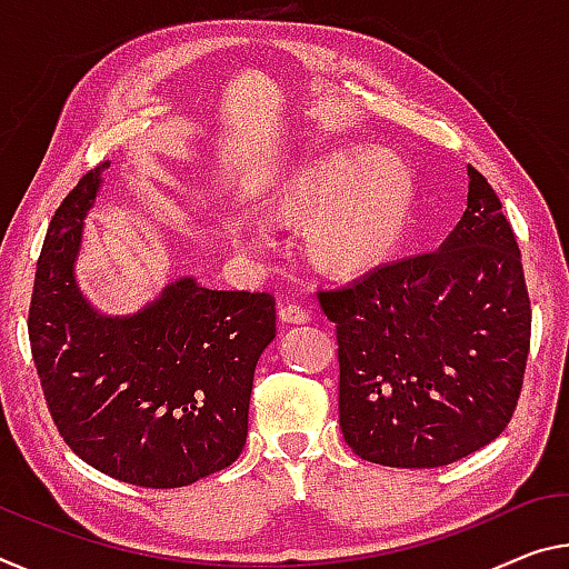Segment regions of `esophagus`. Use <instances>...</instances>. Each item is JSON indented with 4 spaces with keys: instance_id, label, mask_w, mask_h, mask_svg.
I'll return each mask as SVG.
<instances>
[{
    "instance_id": "esophagus-1",
    "label": "esophagus",
    "mask_w": 569,
    "mask_h": 569,
    "mask_svg": "<svg viewBox=\"0 0 569 569\" xmlns=\"http://www.w3.org/2000/svg\"><path fill=\"white\" fill-rule=\"evenodd\" d=\"M278 321L281 323H306L309 321V311L296 303H281L278 306Z\"/></svg>"
}]
</instances>
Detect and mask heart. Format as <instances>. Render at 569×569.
I'll return each instance as SVG.
<instances>
[{
	"label": "heart",
	"mask_w": 569,
	"mask_h": 569,
	"mask_svg": "<svg viewBox=\"0 0 569 569\" xmlns=\"http://www.w3.org/2000/svg\"><path fill=\"white\" fill-rule=\"evenodd\" d=\"M415 204L418 182L408 161L372 147L303 159L268 189L270 212L303 224V256L329 278H362L398 258Z\"/></svg>",
	"instance_id": "heart-1"
}]
</instances>
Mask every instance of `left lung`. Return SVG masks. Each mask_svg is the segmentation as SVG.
Segmentation results:
<instances>
[{"label": "left lung", "mask_w": 569, "mask_h": 569, "mask_svg": "<svg viewBox=\"0 0 569 569\" xmlns=\"http://www.w3.org/2000/svg\"><path fill=\"white\" fill-rule=\"evenodd\" d=\"M319 301L337 323L339 426L359 458L438 468L507 428L531 309L517 238L481 171L468 167L466 212L436 252Z\"/></svg>", "instance_id": "8db88e82"}]
</instances>
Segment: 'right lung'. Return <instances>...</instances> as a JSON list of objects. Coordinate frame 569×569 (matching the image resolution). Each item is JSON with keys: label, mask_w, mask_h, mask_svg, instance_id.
<instances>
[{"label": "right lung", "mask_w": 569, "mask_h": 569, "mask_svg": "<svg viewBox=\"0 0 569 569\" xmlns=\"http://www.w3.org/2000/svg\"><path fill=\"white\" fill-rule=\"evenodd\" d=\"M108 169L111 161L90 169L50 220L27 323L32 359L60 436L88 466L143 489H177L242 453L276 301L182 276L133 313L93 306L76 268Z\"/></svg>", "instance_id": "1"}]
</instances>
